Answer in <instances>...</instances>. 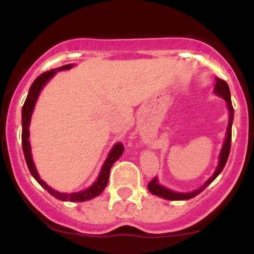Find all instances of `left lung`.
<instances>
[{"instance_id": "1", "label": "left lung", "mask_w": 254, "mask_h": 254, "mask_svg": "<svg viewBox=\"0 0 254 254\" xmlns=\"http://www.w3.org/2000/svg\"><path fill=\"white\" fill-rule=\"evenodd\" d=\"M214 92L216 93L217 95L222 97L227 103V107H228V112H229V121H228V127H227V132H226V138H224L223 145H222V149H221L220 153V161H218V165L215 170L214 174L206 180L205 184L199 188L198 190H194L192 192H185V193H182V192H176V191H172L170 189L165 188V186L160 185L159 182H157L156 177L154 178L151 182L148 184V190H149L151 193L155 194V196L162 197L165 199L168 200H185V199H191V198L196 197L197 194H199L206 186H209L210 184L216 179V177L218 174L222 172V170L226 166L227 160H228L229 156V151H230V143H232V124H233V118H234V109H233V105H232V100H230V90L228 84H227L226 81L221 80V78L216 77V84H215V88Z\"/></svg>"}]
</instances>
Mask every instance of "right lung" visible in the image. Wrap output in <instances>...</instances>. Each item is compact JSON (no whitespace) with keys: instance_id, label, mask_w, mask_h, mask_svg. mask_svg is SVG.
I'll use <instances>...</instances> for the list:
<instances>
[{"instance_id":"obj_1","label":"right lung","mask_w":254,"mask_h":254,"mask_svg":"<svg viewBox=\"0 0 254 254\" xmlns=\"http://www.w3.org/2000/svg\"><path fill=\"white\" fill-rule=\"evenodd\" d=\"M72 64H66V65L61 66V68L52 69L50 71L43 72L42 75H39L34 82L32 83L30 90H28V95L26 98L24 106H22L21 111V121H22V150H24V155L26 164H27L28 170H30L31 174L33 176L34 179L37 180L40 185L45 189L49 193L52 194L55 198L60 200H64V202H84V200H89L92 198L99 196L105 190L107 183H109V177H110V171L112 165L122 156L124 151L123 143H116L115 147L112 148L110 151L109 156L105 160L103 168H101L100 174H99L97 182L93 184L92 186L86 190L78 191V192H72V193H63V192H58L54 189L50 188L45 182H43L40 179L39 174L36 170V166H34L33 159H32V153H31V143H30V123H31V117L32 113H33L34 106H36V101L38 97H39L40 90L43 89V87L45 86V83L48 82L50 78L56 74L57 71L61 70H68V69L72 68Z\"/></svg>"}]
</instances>
